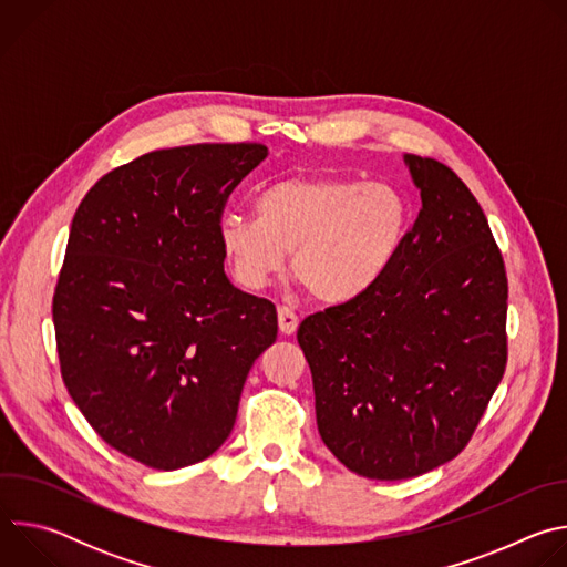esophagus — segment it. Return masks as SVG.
Wrapping results in <instances>:
<instances>
[{
    "label": "esophagus",
    "mask_w": 567,
    "mask_h": 567,
    "mask_svg": "<svg viewBox=\"0 0 567 567\" xmlns=\"http://www.w3.org/2000/svg\"><path fill=\"white\" fill-rule=\"evenodd\" d=\"M278 328L285 337H291L298 330V313L291 307H278Z\"/></svg>",
    "instance_id": "34e87169"
}]
</instances>
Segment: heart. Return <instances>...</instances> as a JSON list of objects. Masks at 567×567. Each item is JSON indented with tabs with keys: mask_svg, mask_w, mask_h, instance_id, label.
<instances>
[{
	"mask_svg": "<svg viewBox=\"0 0 567 567\" xmlns=\"http://www.w3.org/2000/svg\"><path fill=\"white\" fill-rule=\"evenodd\" d=\"M256 215L219 217L221 256L239 287H267L287 262L313 298L341 305L370 291L396 260L411 206L388 184L289 177L267 184Z\"/></svg>",
	"mask_w": 567,
	"mask_h": 567,
	"instance_id": "obj_1",
	"label": "heart"
}]
</instances>
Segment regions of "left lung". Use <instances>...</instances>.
Here are the masks:
<instances>
[{
  "label": "left lung",
  "mask_w": 567,
  "mask_h": 567,
  "mask_svg": "<svg viewBox=\"0 0 567 567\" xmlns=\"http://www.w3.org/2000/svg\"><path fill=\"white\" fill-rule=\"evenodd\" d=\"M403 161L422 210L396 260L370 291L298 328L318 433L370 480L460 455L507 365V271L487 217L449 166Z\"/></svg>",
  "instance_id": "1"
}]
</instances>
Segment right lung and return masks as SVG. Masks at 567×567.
Listing matches in <instances>:
<instances>
[{
	"mask_svg": "<svg viewBox=\"0 0 567 567\" xmlns=\"http://www.w3.org/2000/svg\"><path fill=\"white\" fill-rule=\"evenodd\" d=\"M262 143L147 152L80 202L53 293L62 381L118 453L158 471L230 435L254 361L276 341L267 298L224 274L217 224Z\"/></svg>",
	"mask_w": 567,
	"mask_h": 567,
	"instance_id": "obj_1",
	"label": "right lung"
}]
</instances>
